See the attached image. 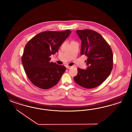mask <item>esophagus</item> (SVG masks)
Wrapping results in <instances>:
<instances>
[{"label": "esophagus", "instance_id": "esophagus-1", "mask_svg": "<svg viewBox=\"0 0 132 132\" xmlns=\"http://www.w3.org/2000/svg\"><path fill=\"white\" fill-rule=\"evenodd\" d=\"M72 67V66H66V68H67L68 69H71Z\"/></svg>", "mask_w": 132, "mask_h": 132}]
</instances>
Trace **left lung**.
I'll return each mask as SVG.
<instances>
[{"label": "left lung", "mask_w": 132, "mask_h": 132, "mask_svg": "<svg viewBox=\"0 0 132 132\" xmlns=\"http://www.w3.org/2000/svg\"><path fill=\"white\" fill-rule=\"evenodd\" d=\"M81 40L80 54L88 57L87 69L77 68L73 77L79 86L87 88H96L105 80L112 71L113 60L111 48L99 33L90 29L77 30Z\"/></svg>", "instance_id": "obj_1"}]
</instances>
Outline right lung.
I'll list each match as a JSON object with an SVG mask.
<instances>
[{
  "mask_svg": "<svg viewBox=\"0 0 132 132\" xmlns=\"http://www.w3.org/2000/svg\"><path fill=\"white\" fill-rule=\"evenodd\" d=\"M72 31H44L33 37L26 44L22 62L28 79L35 86L47 89L57 84L66 67L50 62V56L59 51Z\"/></svg>",
  "mask_w": 132,
  "mask_h": 132,
  "instance_id": "1",
  "label": "right lung"
}]
</instances>
